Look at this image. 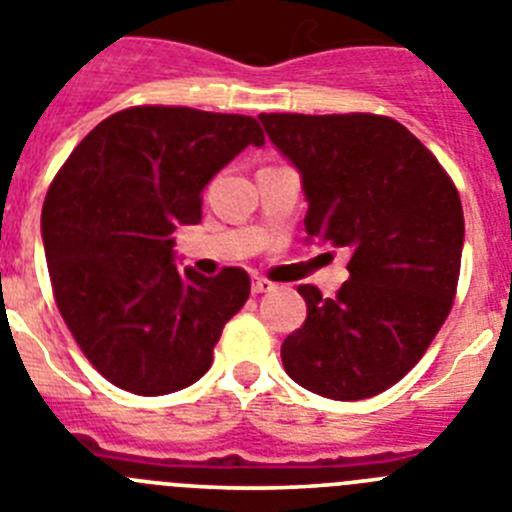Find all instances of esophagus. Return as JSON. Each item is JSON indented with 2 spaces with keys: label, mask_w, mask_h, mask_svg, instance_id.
Instances as JSON below:
<instances>
[{
  "label": "esophagus",
  "mask_w": 512,
  "mask_h": 512,
  "mask_svg": "<svg viewBox=\"0 0 512 512\" xmlns=\"http://www.w3.org/2000/svg\"><path fill=\"white\" fill-rule=\"evenodd\" d=\"M273 288H275V283H270V280H265V278L252 280V293H255V296H260V293H270Z\"/></svg>",
  "instance_id": "1"
}]
</instances>
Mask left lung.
Returning <instances> with one entry per match:
<instances>
[{
	"label": "left lung",
	"mask_w": 512,
	"mask_h": 512,
	"mask_svg": "<svg viewBox=\"0 0 512 512\" xmlns=\"http://www.w3.org/2000/svg\"><path fill=\"white\" fill-rule=\"evenodd\" d=\"M301 173L306 242L344 247L336 298L301 285L308 316L280 347L301 388L362 400L416 365L451 311L464 247L459 193L403 124L377 114H260Z\"/></svg>",
	"instance_id": "8db88e82"
}]
</instances>
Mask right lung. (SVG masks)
I'll return each mask as SVG.
<instances>
[{
  "label": "right lung",
  "mask_w": 512,
  "mask_h": 512,
  "mask_svg": "<svg viewBox=\"0 0 512 512\" xmlns=\"http://www.w3.org/2000/svg\"><path fill=\"white\" fill-rule=\"evenodd\" d=\"M260 124L242 114L132 107L99 122L43 206V245L63 321L117 388L168 395L206 375L250 275L176 267L173 232L201 222V193Z\"/></svg>",
  "instance_id": "add662e5"
}]
</instances>
